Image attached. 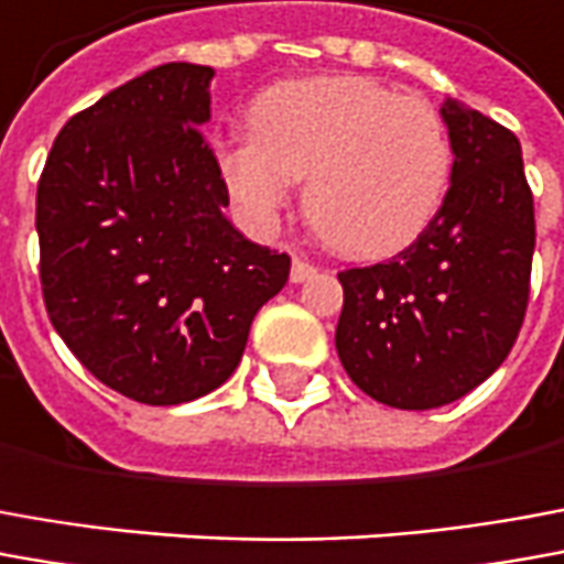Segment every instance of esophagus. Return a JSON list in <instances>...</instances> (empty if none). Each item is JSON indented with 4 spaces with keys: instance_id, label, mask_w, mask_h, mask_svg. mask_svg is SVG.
<instances>
[{
    "instance_id": "1",
    "label": "esophagus",
    "mask_w": 564,
    "mask_h": 564,
    "mask_svg": "<svg viewBox=\"0 0 564 564\" xmlns=\"http://www.w3.org/2000/svg\"><path fill=\"white\" fill-rule=\"evenodd\" d=\"M316 273H319V270H316L313 263H306V260L301 258L291 260V282H294V285H301V282H306V279H313Z\"/></svg>"
}]
</instances>
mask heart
<instances>
[{"instance_id": "1", "label": "heart", "mask_w": 564, "mask_h": 564, "mask_svg": "<svg viewBox=\"0 0 564 564\" xmlns=\"http://www.w3.org/2000/svg\"><path fill=\"white\" fill-rule=\"evenodd\" d=\"M248 141L220 150L217 171L236 212L273 230L304 184L306 224L334 251L390 258L436 220L454 153L438 112L365 76H310L260 91Z\"/></svg>"}]
</instances>
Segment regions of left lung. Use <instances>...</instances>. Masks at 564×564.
Returning <instances> with one entry per match:
<instances>
[{"instance_id":"obj_1","label":"left lung","mask_w":564,"mask_h":564,"mask_svg":"<svg viewBox=\"0 0 564 564\" xmlns=\"http://www.w3.org/2000/svg\"><path fill=\"white\" fill-rule=\"evenodd\" d=\"M454 169L438 217L387 263L340 273L334 344L383 405L457 402L510 356L528 306L534 199L519 138L460 100L442 104Z\"/></svg>"}]
</instances>
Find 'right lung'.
Instances as JSON below:
<instances>
[{
	"instance_id": "1",
	"label": "right lung",
	"mask_w": 564,
	"mask_h": 564,
	"mask_svg": "<svg viewBox=\"0 0 564 564\" xmlns=\"http://www.w3.org/2000/svg\"><path fill=\"white\" fill-rule=\"evenodd\" d=\"M215 69L162 64L76 112L36 193L42 294L100 383L143 405L217 390L251 322L289 282V254L245 239L224 208Z\"/></svg>"
}]
</instances>
